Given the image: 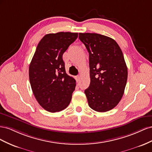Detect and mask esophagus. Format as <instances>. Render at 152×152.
Masks as SVG:
<instances>
[{
	"label": "esophagus",
	"mask_w": 152,
	"mask_h": 152,
	"mask_svg": "<svg viewBox=\"0 0 152 152\" xmlns=\"http://www.w3.org/2000/svg\"><path fill=\"white\" fill-rule=\"evenodd\" d=\"M80 77H81V76H77L76 77V81H80Z\"/></svg>",
	"instance_id": "obj_1"
}]
</instances>
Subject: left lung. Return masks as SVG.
I'll return each instance as SVG.
<instances>
[{"label": "left lung", "mask_w": 152, "mask_h": 152, "mask_svg": "<svg viewBox=\"0 0 152 152\" xmlns=\"http://www.w3.org/2000/svg\"><path fill=\"white\" fill-rule=\"evenodd\" d=\"M89 53L90 83L85 90L88 106L98 112L110 111L124 93L127 67L124 55L112 38L95 33H80Z\"/></svg>", "instance_id": "8db88e82"}]
</instances>
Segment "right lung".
<instances>
[{"label":"right lung","instance_id":"obj_1","mask_svg":"<svg viewBox=\"0 0 152 152\" xmlns=\"http://www.w3.org/2000/svg\"><path fill=\"white\" fill-rule=\"evenodd\" d=\"M78 36L60 32L43 37L29 66V80L40 106L49 112L62 111L69 106L76 80L65 69L62 55Z\"/></svg>","mask_w":152,"mask_h":152}]
</instances>
